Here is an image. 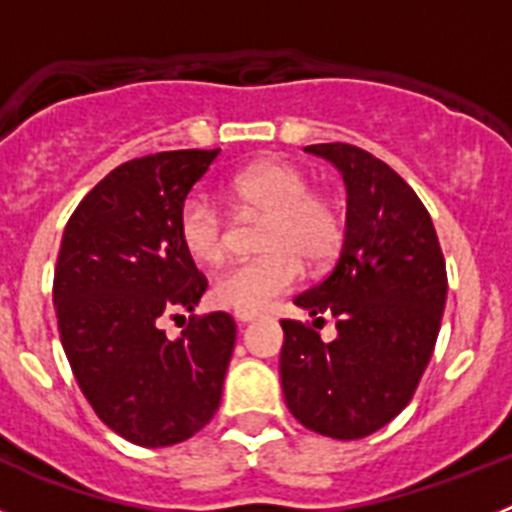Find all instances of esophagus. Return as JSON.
Instances as JSON below:
<instances>
[{"label": "esophagus", "instance_id": "esophagus-1", "mask_svg": "<svg viewBox=\"0 0 512 512\" xmlns=\"http://www.w3.org/2000/svg\"><path fill=\"white\" fill-rule=\"evenodd\" d=\"M259 318V312H235V320L238 323H251V320Z\"/></svg>", "mask_w": 512, "mask_h": 512}]
</instances>
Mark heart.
Returning <instances> with one entry per match:
<instances>
[{
    "instance_id": "b5f03b06",
    "label": "heart",
    "mask_w": 512,
    "mask_h": 512,
    "mask_svg": "<svg viewBox=\"0 0 512 512\" xmlns=\"http://www.w3.org/2000/svg\"><path fill=\"white\" fill-rule=\"evenodd\" d=\"M228 197L246 217H264L261 256L230 266L212 282L217 307L261 312L287 295L302 277V261L325 266L346 238V217L338 202L312 192L310 176L289 161H259L228 182ZM176 230L184 251L197 264H220L230 248V223L210 197L189 194L179 207Z\"/></svg>"
}]
</instances>
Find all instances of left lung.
Masks as SVG:
<instances>
[{
    "label": "left lung",
    "instance_id": "1",
    "mask_svg": "<svg viewBox=\"0 0 512 512\" xmlns=\"http://www.w3.org/2000/svg\"><path fill=\"white\" fill-rule=\"evenodd\" d=\"M305 151L338 166L348 212L336 266L295 305L333 315L338 336L323 343L310 323L282 320L279 377L289 413L305 428L354 441L413 400L441 328L446 261L431 215L395 169L351 143Z\"/></svg>",
    "mask_w": 512,
    "mask_h": 512
}]
</instances>
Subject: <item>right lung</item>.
<instances>
[{
  "mask_svg": "<svg viewBox=\"0 0 512 512\" xmlns=\"http://www.w3.org/2000/svg\"><path fill=\"white\" fill-rule=\"evenodd\" d=\"M217 153L133 158L104 176L63 230L53 305L66 359L99 420L146 449L187 441L210 423L233 356L228 312L189 315L176 341L161 330L207 289L176 217Z\"/></svg>",
  "mask_w": 512,
  "mask_h": 512,
  "instance_id": "add662e5",
  "label": "right lung"
}]
</instances>
